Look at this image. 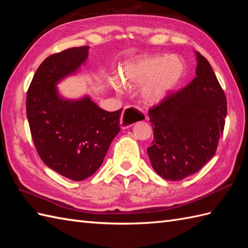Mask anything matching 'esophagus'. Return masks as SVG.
Masks as SVG:
<instances>
[{
  "label": "esophagus",
  "instance_id": "obj_1",
  "mask_svg": "<svg viewBox=\"0 0 248 248\" xmlns=\"http://www.w3.org/2000/svg\"><path fill=\"white\" fill-rule=\"evenodd\" d=\"M140 113L138 108L127 107L124 108L121 114L120 118V127L123 129H127L131 125H133L136 121L140 120ZM147 118V117H146Z\"/></svg>",
  "mask_w": 248,
  "mask_h": 248
}]
</instances>
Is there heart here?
<instances>
[{"instance_id":"1","label":"heart","mask_w":248,"mask_h":248,"mask_svg":"<svg viewBox=\"0 0 248 248\" xmlns=\"http://www.w3.org/2000/svg\"><path fill=\"white\" fill-rule=\"evenodd\" d=\"M186 62L178 55L152 54L138 57L124 68V83L140 86L141 97L149 104H156L175 92L186 76Z\"/></svg>"}]
</instances>
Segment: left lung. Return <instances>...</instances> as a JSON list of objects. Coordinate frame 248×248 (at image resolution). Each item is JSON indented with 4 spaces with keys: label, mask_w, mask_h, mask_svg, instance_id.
Returning a JSON list of instances; mask_svg holds the SVG:
<instances>
[{
    "label": "left lung",
    "mask_w": 248,
    "mask_h": 248,
    "mask_svg": "<svg viewBox=\"0 0 248 248\" xmlns=\"http://www.w3.org/2000/svg\"><path fill=\"white\" fill-rule=\"evenodd\" d=\"M196 77L149 109L151 166L166 180H182L212 159L223 135L227 101L211 65L196 52Z\"/></svg>",
    "instance_id": "left-lung-1"
}]
</instances>
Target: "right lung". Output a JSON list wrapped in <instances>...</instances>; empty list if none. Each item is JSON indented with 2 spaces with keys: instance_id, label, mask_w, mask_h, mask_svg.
I'll list each match as a JSON object with an SVG mask.
<instances>
[{
  "instance_id": "1",
  "label": "right lung",
  "mask_w": 248,
  "mask_h": 248,
  "mask_svg": "<svg viewBox=\"0 0 248 248\" xmlns=\"http://www.w3.org/2000/svg\"><path fill=\"white\" fill-rule=\"evenodd\" d=\"M89 46L51 55L35 72L26 94V115L36 150L51 170L73 181L91 177L101 166L120 131L123 108L107 112L88 96L69 100L56 84L86 62Z\"/></svg>"
}]
</instances>
